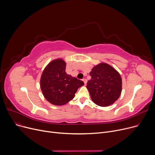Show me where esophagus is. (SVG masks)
<instances>
[{
    "label": "esophagus",
    "mask_w": 155,
    "mask_h": 155,
    "mask_svg": "<svg viewBox=\"0 0 155 155\" xmlns=\"http://www.w3.org/2000/svg\"><path fill=\"white\" fill-rule=\"evenodd\" d=\"M83 82H84V84L86 85V83H87V79H83Z\"/></svg>",
    "instance_id": "34e87169"
}]
</instances>
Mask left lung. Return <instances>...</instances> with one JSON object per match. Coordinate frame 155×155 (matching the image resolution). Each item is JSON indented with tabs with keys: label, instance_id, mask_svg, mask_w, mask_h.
<instances>
[{
	"label": "left lung",
	"instance_id": "8db88e82",
	"mask_svg": "<svg viewBox=\"0 0 155 155\" xmlns=\"http://www.w3.org/2000/svg\"><path fill=\"white\" fill-rule=\"evenodd\" d=\"M88 89L93 101L102 107L113 104L121 95L122 79L119 72L106 63H100L89 73Z\"/></svg>",
	"mask_w": 155,
	"mask_h": 155
}]
</instances>
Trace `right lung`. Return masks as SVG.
<instances>
[{
    "mask_svg": "<svg viewBox=\"0 0 155 155\" xmlns=\"http://www.w3.org/2000/svg\"><path fill=\"white\" fill-rule=\"evenodd\" d=\"M66 64L61 59L53 60L45 68L41 75L40 86L44 97L50 103L62 106L74 97L83 81L66 72Z\"/></svg>",
    "mask_w": 155,
    "mask_h": 155,
    "instance_id": "add662e5",
    "label": "right lung"
}]
</instances>
